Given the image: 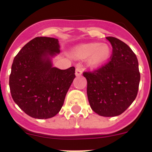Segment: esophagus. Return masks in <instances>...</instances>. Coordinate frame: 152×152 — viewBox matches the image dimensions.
<instances>
[{"instance_id": "34e87169", "label": "esophagus", "mask_w": 152, "mask_h": 152, "mask_svg": "<svg viewBox=\"0 0 152 152\" xmlns=\"http://www.w3.org/2000/svg\"><path fill=\"white\" fill-rule=\"evenodd\" d=\"M75 75H76V76H80V75H82V71H81V69H80V68H76V71H75Z\"/></svg>"}]
</instances>
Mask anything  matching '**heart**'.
Listing matches in <instances>:
<instances>
[{"label": "heart", "mask_w": 152, "mask_h": 152, "mask_svg": "<svg viewBox=\"0 0 152 152\" xmlns=\"http://www.w3.org/2000/svg\"><path fill=\"white\" fill-rule=\"evenodd\" d=\"M110 47L107 44H85L76 47L74 50V55L77 58H88V63L94 68L105 64L110 57Z\"/></svg>", "instance_id": "1"}]
</instances>
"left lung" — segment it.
I'll list each match as a JSON object with an SVG mask.
<instances>
[{"instance_id": "left-lung-1", "label": "left lung", "mask_w": 152, "mask_h": 152, "mask_svg": "<svg viewBox=\"0 0 152 152\" xmlns=\"http://www.w3.org/2000/svg\"><path fill=\"white\" fill-rule=\"evenodd\" d=\"M113 52L110 61L93 71L83 72L91 109L102 116H119L136 98L140 81L138 59L128 45L108 36Z\"/></svg>"}]
</instances>
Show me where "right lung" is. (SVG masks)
<instances>
[{
  "label": "right lung",
  "mask_w": 152,
  "mask_h": 152,
  "mask_svg": "<svg viewBox=\"0 0 152 152\" xmlns=\"http://www.w3.org/2000/svg\"><path fill=\"white\" fill-rule=\"evenodd\" d=\"M59 52L57 39L36 37L13 59L9 79L12 98L31 117L52 118L62 107L75 77V68L52 67L50 56Z\"/></svg>",
  "instance_id": "obj_1"
}]
</instances>
